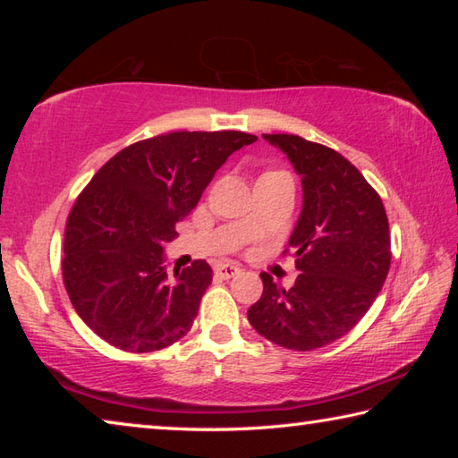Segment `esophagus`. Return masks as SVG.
<instances>
[{"mask_svg": "<svg viewBox=\"0 0 458 458\" xmlns=\"http://www.w3.org/2000/svg\"><path fill=\"white\" fill-rule=\"evenodd\" d=\"M240 270H242V268H240L238 265H218L214 268V273H216V276H220V278H224V281H228V278L236 276Z\"/></svg>", "mask_w": 458, "mask_h": 458, "instance_id": "esophagus-1", "label": "esophagus"}]
</instances>
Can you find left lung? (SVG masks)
I'll return each mask as SVG.
<instances>
[{
    "label": "left lung",
    "mask_w": 458,
    "mask_h": 458,
    "mask_svg": "<svg viewBox=\"0 0 458 458\" xmlns=\"http://www.w3.org/2000/svg\"><path fill=\"white\" fill-rule=\"evenodd\" d=\"M262 137L286 155L303 185L289 238L301 275L286 291L262 273L265 289L248 321L276 345L311 352L352 331L382 291L392 259L387 216L341 153L299 135Z\"/></svg>",
    "instance_id": "left-lung-1"
}]
</instances>
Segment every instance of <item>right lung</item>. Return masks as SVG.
I'll list each match as a JSON object with an SVG mask.
<instances>
[{
    "label": "right lung",
    "instance_id": "1",
    "mask_svg": "<svg viewBox=\"0 0 458 458\" xmlns=\"http://www.w3.org/2000/svg\"><path fill=\"white\" fill-rule=\"evenodd\" d=\"M254 141L240 131L157 135L119 151L82 190L62 276L76 313L106 344L145 353L190 331L212 268L193 260L167 276L164 246L230 155Z\"/></svg>",
    "mask_w": 458,
    "mask_h": 458
}]
</instances>
